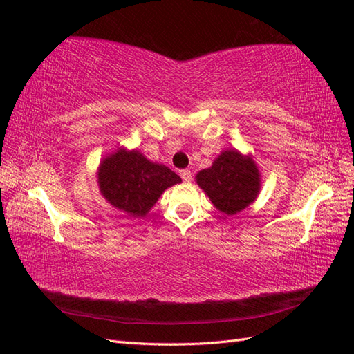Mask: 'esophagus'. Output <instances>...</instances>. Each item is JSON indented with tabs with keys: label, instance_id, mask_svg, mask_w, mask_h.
I'll use <instances>...</instances> for the list:
<instances>
[{
	"label": "esophagus",
	"instance_id": "34e87169",
	"mask_svg": "<svg viewBox=\"0 0 354 354\" xmlns=\"http://www.w3.org/2000/svg\"><path fill=\"white\" fill-rule=\"evenodd\" d=\"M179 175H181L183 181H185V183H190L192 179H193V176H192V171H190V170H181V171H179Z\"/></svg>",
	"mask_w": 354,
	"mask_h": 354
}]
</instances>
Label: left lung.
<instances>
[{
    "label": "left lung",
    "instance_id": "8db88e82",
    "mask_svg": "<svg viewBox=\"0 0 354 354\" xmlns=\"http://www.w3.org/2000/svg\"><path fill=\"white\" fill-rule=\"evenodd\" d=\"M196 183L225 214L242 212L257 198L260 173L250 156L236 150H225L209 169L201 170Z\"/></svg>",
    "mask_w": 354,
    "mask_h": 354
}]
</instances>
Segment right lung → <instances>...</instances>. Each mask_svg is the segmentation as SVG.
Returning a JSON list of instances; mask_svg holds the SVG:
<instances>
[{
	"label": "right lung",
	"mask_w": 354,
	"mask_h": 354,
	"mask_svg": "<svg viewBox=\"0 0 354 354\" xmlns=\"http://www.w3.org/2000/svg\"><path fill=\"white\" fill-rule=\"evenodd\" d=\"M181 183L175 171L146 160L137 150H118L104 158L99 169L100 192L111 205L142 217L169 187Z\"/></svg>",
	"instance_id": "add662e5"
}]
</instances>
